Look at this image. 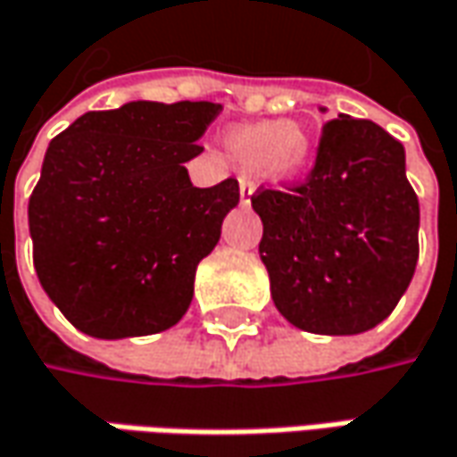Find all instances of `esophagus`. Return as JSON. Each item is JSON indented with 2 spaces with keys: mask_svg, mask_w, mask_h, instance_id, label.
<instances>
[{
  "mask_svg": "<svg viewBox=\"0 0 457 457\" xmlns=\"http://www.w3.org/2000/svg\"><path fill=\"white\" fill-rule=\"evenodd\" d=\"M251 194H253V183L248 178H240V199H243V204H248Z\"/></svg>",
  "mask_w": 457,
  "mask_h": 457,
  "instance_id": "1",
  "label": "esophagus"
}]
</instances>
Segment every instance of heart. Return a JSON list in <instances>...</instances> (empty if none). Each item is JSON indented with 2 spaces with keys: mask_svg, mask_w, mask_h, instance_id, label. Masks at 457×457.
<instances>
[{
  "mask_svg": "<svg viewBox=\"0 0 457 457\" xmlns=\"http://www.w3.org/2000/svg\"><path fill=\"white\" fill-rule=\"evenodd\" d=\"M225 147L229 160L240 170H261L277 183H292L305 178L315 162L312 134L303 123L287 119L235 126L225 137Z\"/></svg>",
  "mask_w": 457,
  "mask_h": 457,
  "instance_id": "obj_1",
  "label": "heart"
}]
</instances>
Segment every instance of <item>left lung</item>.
Masks as SVG:
<instances>
[{"instance_id":"1","label":"left lung","mask_w":457,"mask_h":457,"mask_svg":"<svg viewBox=\"0 0 457 457\" xmlns=\"http://www.w3.org/2000/svg\"><path fill=\"white\" fill-rule=\"evenodd\" d=\"M251 204L274 305L292 326L362 334L403 297L419 258V199L403 145L378 123L341 113L323 126L305 183L261 188Z\"/></svg>"}]
</instances>
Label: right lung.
I'll return each instance as SVG.
<instances>
[{
  "label": "right lung",
  "instance_id": "right-lung-1",
  "mask_svg": "<svg viewBox=\"0 0 457 457\" xmlns=\"http://www.w3.org/2000/svg\"><path fill=\"white\" fill-rule=\"evenodd\" d=\"M217 103L134 100L79 116L46 149L28 202L33 263L51 303L95 338L160 334L240 202L237 180L196 188L183 162Z\"/></svg>",
  "mask_w": 457,
  "mask_h": 457
}]
</instances>
